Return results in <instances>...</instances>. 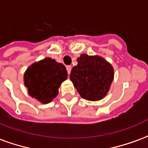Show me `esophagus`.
<instances>
[{"label": "esophagus", "mask_w": 148, "mask_h": 148, "mask_svg": "<svg viewBox=\"0 0 148 148\" xmlns=\"http://www.w3.org/2000/svg\"><path fill=\"white\" fill-rule=\"evenodd\" d=\"M71 69H72V66H66V71H67V73L69 74H71Z\"/></svg>", "instance_id": "esophagus-1"}]
</instances>
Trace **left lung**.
Wrapping results in <instances>:
<instances>
[{
    "mask_svg": "<svg viewBox=\"0 0 148 148\" xmlns=\"http://www.w3.org/2000/svg\"><path fill=\"white\" fill-rule=\"evenodd\" d=\"M71 70L70 78L82 97L89 101L102 99L114 77L112 65L100 56L82 54Z\"/></svg>",
    "mask_w": 148,
    "mask_h": 148,
    "instance_id": "obj_1",
    "label": "left lung"
}]
</instances>
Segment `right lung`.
<instances>
[{"mask_svg": "<svg viewBox=\"0 0 148 148\" xmlns=\"http://www.w3.org/2000/svg\"><path fill=\"white\" fill-rule=\"evenodd\" d=\"M66 78L67 71L64 65L51 58L33 63L24 75V85L29 95L42 104L51 102L56 97L58 88Z\"/></svg>", "mask_w": 148, "mask_h": 148, "instance_id": "1", "label": "right lung"}]
</instances>
